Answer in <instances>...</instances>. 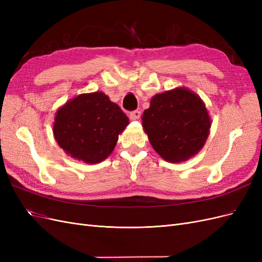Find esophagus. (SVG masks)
<instances>
[{
    "label": "esophagus",
    "mask_w": 262,
    "mask_h": 262,
    "mask_svg": "<svg viewBox=\"0 0 262 262\" xmlns=\"http://www.w3.org/2000/svg\"><path fill=\"white\" fill-rule=\"evenodd\" d=\"M140 117H141V112H139V110H134V112L130 113L131 120H138Z\"/></svg>",
    "instance_id": "esophagus-1"
}]
</instances>
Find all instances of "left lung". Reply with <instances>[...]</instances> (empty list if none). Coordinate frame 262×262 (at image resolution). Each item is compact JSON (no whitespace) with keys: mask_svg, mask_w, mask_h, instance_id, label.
Instances as JSON below:
<instances>
[{"mask_svg":"<svg viewBox=\"0 0 262 262\" xmlns=\"http://www.w3.org/2000/svg\"><path fill=\"white\" fill-rule=\"evenodd\" d=\"M211 123L202 99L186 87L155 95L142 116L150 144L169 163L185 162L199 153Z\"/></svg>","mask_w":262,"mask_h":262,"instance_id":"obj_1","label":"left lung"}]
</instances>
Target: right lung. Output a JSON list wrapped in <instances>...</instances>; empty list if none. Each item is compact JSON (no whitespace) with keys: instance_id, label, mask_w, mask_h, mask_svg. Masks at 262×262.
I'll use <instances>...</instances> for the list:
<instances>
[{"instance_id":"obj_1","label":"right lung","mask_w":262,"mask_h":262,"mask_svg":"<svg viewBox=\"0 0 262 262\" xmlns=\"http://www.w3.org/2000/svg\"><path fill=\"white\" fill-rule=\"evenodd\" d=\"M128 124V117L104 93L81 94L58 109L53 136L71 157L97 164L113 153Z\"/></svg>"}]
</instances>
